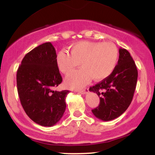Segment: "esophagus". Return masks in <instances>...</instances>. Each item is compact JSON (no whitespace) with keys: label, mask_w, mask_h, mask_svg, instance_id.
I'll list each match as a JSON object with an SVG mask.
<instances>
[{"label":"esophagus","mask_w":155,"mask_h":155,"mask_svg":"<svg viewBox=\"0 0 155 155\" xmlns=\"http://www.w3.org/2000/svg\"><path fill=\"white\" fill-rule=\"evenodd\" d=\"M77 92H79V93H81V94H87L89 92V89L88 88H84V89H83V90H77Z\"/></svg>","instance_id":"1"}]
</instances>
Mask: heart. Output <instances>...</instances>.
<instances>
[{
    "label": "heart",
    "instance_id": "1",
    "mask_svg": "<svg viewBox=\"0 0 155 155\" xmlns=\"http://www.w3.org/2000/svg\"><path fill=\"white\" fill-rule=\"evenodd\" d=\"M119 58L118 49L111 42H93L82 41L70 47V54L60 51L57 55L56 63L62 74L69 75L79 66L78 71L65 79L69 88L79 89L90 82L102 81L108 78L116 67Z\"/></svg>",
    "mask_w": 155,
    "mask_h": 155
}]
</instances>
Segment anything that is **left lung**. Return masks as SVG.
<instances>
[{"label":"left lung","mask_w":155,"mask_h":155,"mask_svg":"<svg viewBox=\"0 0 155 155\" xmlns=\"http://www.w3.org/2000/svg\"><path fill=\"white\" fill-rule=\"evenodd\" d=\"M119 60L112 74L90 87L100 97V104L92 110L103 121H110L122 115L129 107L136 90L138 71L132 57L125 49H119Z\"/></svg>","instance_id":"left-lung-1"}]
</instances>
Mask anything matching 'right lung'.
<instances>
[{
  "label": "right lung",
  "mask_w": 155,
  "mask_h": 155,
  "mask_svg": "<svg viewBox=\"0 0 155 155\" xmlns=\"http://www.w3.org/2000/svg\"><path fill=\"white\" fill-rule=\"evenodd\" d=\"M56 51L50 42L25 54L17 73L19 100L26 114L35 123L51 127L63 117L68 90L53 89L63 81L56 63Z\"/></svg>",
  "instance_id": "1"
}]
</instances>
